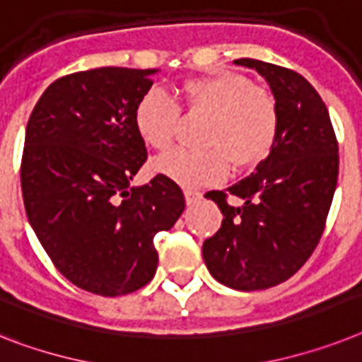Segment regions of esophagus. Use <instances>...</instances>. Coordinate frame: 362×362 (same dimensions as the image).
Returning a JSON list of instances; mask_svg holds the SVG:
<instances>
[{"mask_svg": "<svg viewBox=\"0 0 362 362\" xmlns=\"http://www.w3.org/2000/svg\"><path fill=\"white\" fill-rule=\"evenodd\" d=\"M202 199V192H196V190H185V202L187 205H192V203L199 202Z\"/></svg>", "mask_w": 362, "mask_h": 362, "instance_id": "34e87169", "label": "esophagus"}]
</instances>
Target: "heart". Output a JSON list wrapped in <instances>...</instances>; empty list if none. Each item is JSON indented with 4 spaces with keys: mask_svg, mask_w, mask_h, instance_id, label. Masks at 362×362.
I'll list each match as a JSON object with an SVG mask.
<instances>
[{
    "mask_svg": "<svg viewBox=\"0 0 362 362\" xmlns=\"http://www.w3.org/2000/svg\"><path fill=\"white\" fill-rule=\"evenodd\" d=\"M188 107L211 116L205 133L209 149L177 148L160 155L153 170L188 188L216 185L229 175L232 160L246 168L267 159L276 142L279 115L276 101L252 81L233 71H214L185 83ZM181 107L160 88H149L134 109V125L148 146H172Z\"/></svg>",
    "mask_w": 362,
    "mask_h": 362,
    "instance_id": "obj_1",
    "label": "heart"
}]
</instances>
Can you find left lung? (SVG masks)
Listing matches in <instances>:
<instances>
[{"mask_svg": "<svg viewBox=\"0 0 362 362\" xmlns=\"http://www.w3.org/2000/svg\"><path fill=\"white\" fill-rule=\"evenodd\" d=\"M235 64L267 79L279 125L274 148L252 175L228 192H209L223 220L202 252L216 281L250 292L286 281L318 246L337 188L339 144L327 107L305 77L255 59ZM229 193L243 205L229 206Z\"/></svg>", "mask_w": 362, "mask_h": 362, "instance_id": "obj_1", "label": "left lung"}]
</instances>
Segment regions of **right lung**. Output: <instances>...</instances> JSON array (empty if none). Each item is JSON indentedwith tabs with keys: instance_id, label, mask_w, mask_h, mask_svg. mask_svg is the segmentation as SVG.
Returning a JSON list of instances; mask_svg holds the SVG:
<instances>
[{
	"instance_id": "obj_1",
	"label": "right lung",
	"mask_w": 362,
	"mask_h": 362,
	"mask_svg": "<svg viewBox=\"0 0 362 362\" xmlns=\"http://www.w3.org/2000/svg\"><path fill=\"white\" fill-rule=\"evenodd\" d=\"M157 70L95 68L47 86L33 109L22 155V194L33 231L76 286L124 296L157 270L153 237L185 211L164 175L131 187L148 149L134 109Z\"/></svg>"
}]
</instances>
